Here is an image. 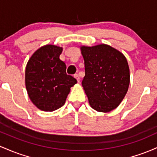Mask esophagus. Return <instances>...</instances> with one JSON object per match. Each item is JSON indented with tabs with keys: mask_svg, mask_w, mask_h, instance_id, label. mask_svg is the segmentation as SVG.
I'll return each mask as SVG.
<instances>
[{
	"mask_svg": "<svg viewBox=\"0 0 157 157\" xmlns=\"http://www.w3.org/2000/svg\"><path fill=\"white\" fill-rule=\"evenodd\" d=\"M74 77H75V78L77 79V81H78V82H80V77H79L78 74H75V75H74Z\"/></svg>",
	"mask_w": 157,
	"mask_h": 157,
	"instance_id": "34e87169",
	"label": "esophagus"
}]
</instances>
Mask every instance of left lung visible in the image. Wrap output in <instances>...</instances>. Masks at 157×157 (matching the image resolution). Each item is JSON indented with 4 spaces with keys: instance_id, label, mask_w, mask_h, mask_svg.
I'll return each mask as SVG.
<instances>
[{
    "instance_id": "8db88e82",
    "label": "left lung",
    "mask_w": 157,
    "mask_h": 157,
    "mask_svg": "<svg viewBox=\"0 0 157 157\" xmlns=\"http://www.w3.org/2000/svg\"><path fill=\"white\" fill-rule=\"evenodd\" d=\"M85 76L82 81L89 104L96 111L107 113L119 106L130 84L125 56L107 44L81 47Z\"/></svg>"
}]
</instances>
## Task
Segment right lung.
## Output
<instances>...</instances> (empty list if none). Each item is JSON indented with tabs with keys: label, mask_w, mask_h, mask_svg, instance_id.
<instances>
[{
	"label": "right lung",
	"mask_w": 157,
	"mask_h": 157,
	"mask_svg": "<svg viewBox=\"0 0 157 157\" xmlns=\"http://www.w3.org/2000/svg\"><path fill=\"white\" fill-rule=\"evenodd\" d=\"M62 47L47 44L37 50L28 61L25 84L28 96L44 111H53L64 105L70 87L77 83L66 73L65 63L60 59Z\"/></svg>",
	"instance_id": "right-lung-1"
}]
</instances>
